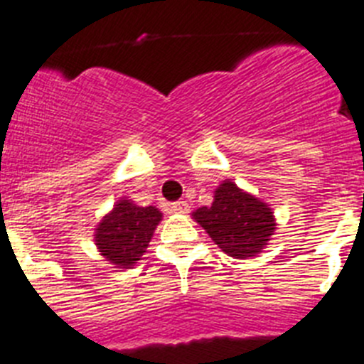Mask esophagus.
<instances>
[{
	"label": "esophagus",
	"instance_id": "esophagus-1",
	"mask_svg": "<svg viewBox=\"0 0 364 364\" xmlns=\"http://www.w3.org/2000/svg\"><path fill=\"white\" fill-rule=\"evenodd\" d=\"M188 208L190 206L186 201H176L170 205V210L174 212V214H186V212H188Z\"/></svg>",
	"mask_w": 364,
	"mask_h": 364
}]
</instances>
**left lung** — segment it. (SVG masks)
I'll list each match as a JSON object with an SVG mask.
<instances>
[{
  "label": "left lung",
  "instance_id": "obj_1",
  "mask_svg": "<svg viewBox=\"0 0 364 364\" xmlns=\"http://www.w3.org/2000/svg\"><path fill=\"white\" fill-rule=\"evenodd\" d=\"M192 219L234 259H252L263 252L277 228L270 205L225 179L214 190L210 206L192 212Z\"/></svg>",
  "mask_w": 364,
  "mask_h": 364
}]
</instances>
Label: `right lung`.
<instances>
[{
  "instance_id": "obj_1",
  "label": "right lung",
  "mask_w": 364,
  "mask_h": 364,
  "mask_svg": "<svg viewBox=\"0 0 364 364\" xmlns=\"http://www.w3.org/2000/svg\"><path fill=\"white\" fill-rule=\"evenodd\" d=\"M161 219V210L156 206H139L129 198L117 199L94 228L97 252L114 268H132L149 248Z\"/></svg>"
}]
</instances>
